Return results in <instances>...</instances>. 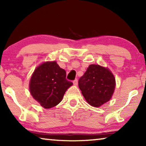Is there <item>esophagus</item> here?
<instances>
[{
  "instance_id": "obj_1",
  "label": "esophagus",
  "mask_w": 146,
  "mask_h": 146,
  "mask_svg": "<svg viewBox=\"0 0 146 146\" xmlns=\"http://www.w3.org/2000/svg\"><path fill=\"white\" fill-rule=\"evenodd\" d=\"M73 84L75 85V86H76V85L78 84V80L76 78L75 79V80H73Z\"/></svg>"
}]
</instances>
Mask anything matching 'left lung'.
<instances>
[{"instance_id":"left-lung-1","label":"left lung","mask_w":146,"mask_h":146,"mask_svg":"<svg viewBox=\"0 0 146 146\" xmlns=\"http://www.w3.org/2000/svg\"><path fill=\"white\" fill-rule=\"evenodd\" d=\"M78 86L88 104L94 107H100L111 98L115 79L108 68L91 64L79 78Z\"/></svg>"}]
</instances>
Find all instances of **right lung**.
I'll use <instances>...</instances> for the list:
<instances>
[{"label": "right lung", "mask_w": 146, "mask_h": 146, "mask_svg": "<svg viewBox=\"0 0 146 146\" xmlns=\"http://www.w3.org/2000/svg\"><path fill=\"white\" fill-rule=\"evenodd\" d=\"M73 85L66 79V72L55 61L47 62L36 68L31 78V95L44 108H53L60 102L66 91Z\"/></svg>", "instance_id": "1"}]
</instances>
